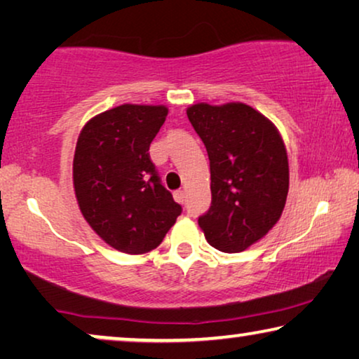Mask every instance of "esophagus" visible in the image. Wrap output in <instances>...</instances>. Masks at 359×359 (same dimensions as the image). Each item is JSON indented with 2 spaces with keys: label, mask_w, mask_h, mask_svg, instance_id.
Returning <instances> with one entry per match:
<instances>
[{
  "label": "esophagus",
  "mask_w": 359,
  "mask_h": 359,
  "mask_svg": "<svg viewBox=\"0 0 359 359\" xmlns=\"http://www.w3.org/2000/svg\"><path fill=\"white\" fill-rule=\"evenodd\" d=\"M175 201H176V203H180V204H184L186 203V193H184V191H176Z\"/></svg>",
  "instance_id": "1"
}]
</instances>
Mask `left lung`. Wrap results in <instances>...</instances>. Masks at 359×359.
I'll return each instance as SVG.
<instances>
[{
	"mask_svg": "<svg viewBox=\"0 0 359 359\" xmlns=\"http://www.w3.org/2000/svg\"><path fill=\"white\" fill-rule=\"evenodd\" d=\"M210 161L212 203L199 227L214 248L247 250L281 217L289 191L284 142L271 121L243 102L186 111Z\"/></svg>",
	"mask_w": 359,
	"mask_h": 359,
	"instance_id": "left-lung-1",
	"label": "left lung"
}]
</instances>
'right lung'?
<instances>
[{"instance_id":"1","label":"right lung","mask_w":359,"mask_h":359,"mask_svg":"<svg viewBox=\"0 0 359 359\" xmlns=\"http://www.w3.org/2000/svg\"><path fill=\"white\" fill-rule=\"evenodd\" d=\"M166 114L165 106L122 104L88 121L78 137V205L91 229L122 253L158 247L183 210L161 184L149 154Z\"/></svg>"}]
</instances>
